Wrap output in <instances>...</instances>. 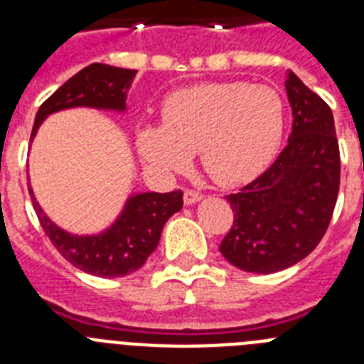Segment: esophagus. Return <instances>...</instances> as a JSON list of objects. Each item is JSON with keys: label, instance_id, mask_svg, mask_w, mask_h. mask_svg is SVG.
Segmentation results:
<instances>
[{"label": "esophagus", "instance_id": "1", "mask_svg": "<svg viewBox=\"0 0 364 364\" xmlns=\"http://www.w3.org/2000/svg\"><path fill=\"white\" fill-rule=\"evenodd\" d=\"M200 198H202V195L198 191H195V189H186L184 191V204L186 205L195 204V202H198Z\"/></svg>", "mask_w": 364, "mask_h": 364}]
</instances>
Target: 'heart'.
Returning a JSON list of instances; mask_svg holds the SVG:
<instances>
[{"instance_id": "heart-1", "label": "heart", "mask_w": 364, "mask_h": 364, "mask_svg": "<svg viewBox=\"0 0 364 364\" xmlns=\"http://www.w3.org/2000/svg\"><path fill=\"white\" fill-rule=\"evenodd\" d=\"M284 134V102L273 87L211 82L173 92L162 125L138 131V151L156 171L178 173L200 154L204 171L233 188L269 166Z\"/></svg>"}]
</instances>
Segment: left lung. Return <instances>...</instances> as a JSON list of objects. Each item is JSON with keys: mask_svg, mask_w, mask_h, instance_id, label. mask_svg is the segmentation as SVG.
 I'll use <instances>...</instances> for the list:
<instances>
[{"mask_svg": "<svg viewBox=\"0 0 364 364\" xmlns=\"http://www.w3.org/2000/svg\"><path fill=\"white\" fill-rule=\"evenodd\" d=\"M288 146L259 178L228 195L233 226L220 253L235 268L275 273L310 255L326 233L341 178L332 109L288 70Z\"/></svg>", "mask_w": 364, "mask_h": 364, "instance_id": "8db88e82", "label": "left lung"}]
</instances>
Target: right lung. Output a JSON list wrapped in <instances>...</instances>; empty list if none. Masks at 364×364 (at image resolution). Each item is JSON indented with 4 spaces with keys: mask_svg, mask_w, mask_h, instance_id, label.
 I'll list each match as a JSON object with an SVG mask.
<instances>
[{
    "mask_svg": "<svg viewBox=\"0 0 364 364\" xmlns=\"http://www.w3.org/2000/svg\"><path fill=\"white\" fill-rule=\"evenodd\" d=\"M136 70L91 63L67 80L53 96L45 100L36 112L31 140L36 136L41 122L73 107H92L124 112L125 98ZM32 205L45 235L58 252L73 266L96 277H124L144 266L156 250L167 218L182 210V191L136 193L125 202L124 210L107 230L96 235H73L50 220L38 204L28 184Z\"/></svg>",
    "mask_w": 364,
    "mask_h": 364,
    "instance_id": "obj_1",
    "label": "right lung"
}]
</instances>
